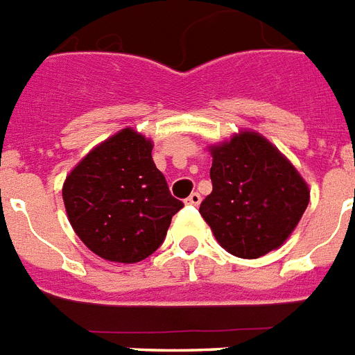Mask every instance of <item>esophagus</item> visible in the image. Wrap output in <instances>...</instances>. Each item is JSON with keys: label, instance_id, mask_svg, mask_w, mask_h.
Returning a JSON list of instances; mask_svg holds the SVG:
<instances>
[{"label": "esophagus", "instance_id": "esophagus-1", "mask_svg": "<svg viewBox=\"0 0 355 355\" xmlns=\"http://www.w3.org/2000/svg\"><path fill=\"white\" fill-rule=\"evenodd\" d=\"M187 203H189V205L198 207L201 203V196L198 194V192H192V194L189 196V198H187Z\"/></svg>", "mask_w": 355, "mask_h": 355}]
</instances>
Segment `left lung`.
<instances>
[{
  "label": "left lung",
  "instance_id": "1",
  "mask_svg": "<svg viewBox=\"0 0 355 355\" xmlns=\"http://www.w3.org/2000/svg\"><path fill=\"white\" fill-rule=\"evenodd\" d=\"M212 192L200 214L223 249L258 258L280 248L304 214L310 191L293 164L254 132L212 146Z\"/></svg>",
  "mask_w": 355,
  "mask_h": 355
}]
</instances>
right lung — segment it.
<instances>
[{"mask_svg": "<svg viewBox=\"0 0 355 355\" xmlns=\"http://www.w3.org/2000/svg\"><path fill=\"white\" fill-rule=\"evenodd\" d=\"M62 196L78 238L110 262L150 257L164 242L172 216L183 209L152 159V143L130 128L76 164Z\"/></svg>", "mask_w": 355, "mask_h": 355, "instance_id": "add662e5", "label": "right lung"}]
</instances>
